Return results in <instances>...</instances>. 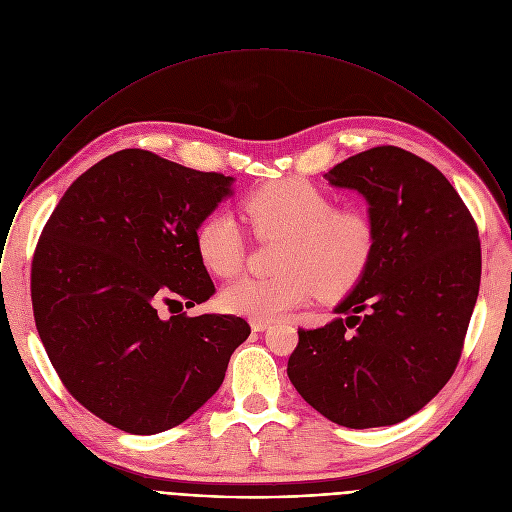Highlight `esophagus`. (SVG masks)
<instances>
[{"mask_svg": "<svg viewBox=\"0 0 512 512\" xmlns=\"http://www.w3.org/2000/svg\"><path fill=\"white\" fill-rule=\"evenodd\" d=\"M269 326H271L269 320H251V328H253L255 332H263V330H267Z\"/></svg>", "mask_w": 512, "mask_h": 512, "instance_id": "obj_1", "label": "esophagus"}]
</instances>
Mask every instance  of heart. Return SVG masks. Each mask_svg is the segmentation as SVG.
<instances>
[{
	"label": "heart",
	"instance_id": "1",
	"mask_svg": "<svg viewBox=\"0 0 512 512\" xmlns=\"http://www.w3.org/2000/svg\"><path fill=\"white\" fill-rule=\"evenodd\" d=\"M243 212L257 235L283 241L275 275L243 277L223 291L229 312L273 320L287 310L350 291L367 271L377 243L369 212L334 208V200L306 180H277L253 190ZM194 245L202 265L218 277H233L245 263V239L229 212L212 210L196 227Z\"/></svg>",
	"mask_w": 512,
	"mask_h": 512
}]
</instances>
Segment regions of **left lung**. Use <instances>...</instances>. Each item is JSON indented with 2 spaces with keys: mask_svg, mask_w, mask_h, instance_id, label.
Here are the masks:
<instances>
[{
  "mask_svg": "<svg viewBox=\"0 0 512 512\" xmlns=\"http://www.w3.org/2000/svg\"><path fill=\"white\" fill-rule=\"evenodd\" d=\"M324 178L369 200L377 243L336 308L344 318L298 328L287 375L338 425H395L458 367L480 287L478 227L440 170L395 145L360 152Z\"/></svg>",
  "mask_w": 512,
  "mask_h": 512,
  "instance_id": "left-lung-1",
  "label": "left lung"
}]
</instances>
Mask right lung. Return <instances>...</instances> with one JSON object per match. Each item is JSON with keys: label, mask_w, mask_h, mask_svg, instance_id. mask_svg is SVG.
<instances>
[{"label": "right lung", "mask_w": 512, "mask_h": 512, "mask_svg": "<svg viewBox=\"0 0 512 512\" xmlns=\"http://www.w3.org/2000/svg\"><path fill=\"white\" fill-rule=\"evenodd\" d=\"M231 182L121 150L72 182L42 229L30 277L40 340L66 391L121 431L186 421L251 334L233 314L182 312L216 291L194 233Z\"/></svg>", "instance_id": "add662e5"}]
</instances>
